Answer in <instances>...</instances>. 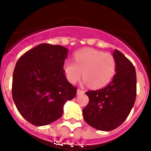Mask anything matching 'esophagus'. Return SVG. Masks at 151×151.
Here are the masks:
<instances>
[{
  "mask_svg": "<svg viewBox=\"0 0 151 151\" xmlns=\"http://www.w3.org/2000/svg\"><path fill=\"white\" fill-rule=\"evenodd\" d=\"M77 94H78V95L84 94V91H83V90H81V89H78V90H77Z\"/></svg>",
  "mask_w": 151,
  "mask_h": 151,
  "instance_id": "obj_1",
  "label": "esophagus"
}]
</instances>
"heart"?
<instances>
[{
  "label": "heart",
  "instance_id": "1",
  "mask_svg": "<svg viewBox=\"0 0 151 151\" xmlns=\"http://www.w3.org/2000/svg\"><path fill=\"white\" fill-rule=\"evenodd\" d=\"M73 61L66 60L63 70L70 83L75 84L81 75L84 82L92 88H101L108 85L116 72V60L111 54L86 48L73 55Z\"/></svg>",
  "mask_w": 151,
  "mask_h": 151
}]
</instances>
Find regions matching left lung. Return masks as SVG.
<instances>
[{
  "instance_id": "1",
  "label": "left lung",
  "mask_w": 151,
  "mask_h": 151,
  "mask_svg": "<svg viewBox=\"0 0 151 151\" xmlns=\"http://www.w3.org/2000/svg\"><path fill=\"white\" fill-rule=\"evenodd\" d=\"M116 73L108 86L86 92L89 104L82 110L89 125L101 131H111L126 120L133 108L137 95L136 70L120 51L115 49Z\"/></svg>"
}]
</instances>
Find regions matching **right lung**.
Returning a JSON list of instances; mask_svg holds the SVG:
<instances>
[{"instance_id":"add662e5","label":"right lung","mask_w":151,"mask_h":151,"mask_svg":"<svg viewBox=\"0 0 151 151\" xmlns=\"http://www.w3.org/2000/svg\"><path fill=\"white\" fill-rule=\"evenodd\" d=\"M68 49L41 43L20 57L15 65L12 96L19 113L34 125L58 120L63 107L75 97L77 88L66 78L63 65Z\"/></svg>"}]
</instances>
